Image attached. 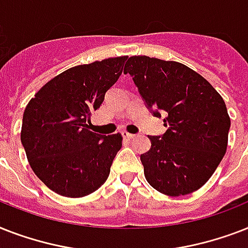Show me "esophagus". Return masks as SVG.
<instances>
[{"mask_svg":"<svg viewBox=\"0 0 248 248\" xmlns=\"http://www.w3.org/2000/svg\"><path fill=\"white\" fill-rule=\"evenodd\" d=\"M122 136H124V138H126V139H134L136 135H135V134H130V132L124 131V132H122Z\"/></svg>","mask_w":248,"mask_h":248,"instance_id":"1","label":"esophagus"}]
</instances>
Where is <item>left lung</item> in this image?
<instances>
[{
    "instance_id": "left-lung-1",
    "label": "left lung",
    "mask_w": 248,
    "mask_h": 248,
    "mask_svg": "<svg viewBox=\"0 0 248 248\" xmlns=\"http://www.w3.org/2000/svg\"><path fill=\"white\" fill-rule=\"evenodd\" d=\"M124 72L132 77L152 114H166V132L148 136L151 149L140 155L147 181L172 197L200 189L227 152L231 118L223 97L177 62L131 56Z\"/></svg>"
}]
</instances>
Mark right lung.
Listing matches in <instances>:
<instances>
[{
  "label": "right lung",
  "mask_w": 248,
  "mask_h": 248,
  "mask_svg": "<svg viewBox=\"0 0 248 248\" xmlns=\"http://www.w3.org/2000/svg\"><path fill=\"white\" fill-rule=\"evenodd\" d=\"M126 59L69 68L48 81L25 108L20 139L29 165L60 196L85 197L108 179L122 136L90 131V117L118 81Z\"/></svg>",
  "instance_id": "1"
}]
</instances>
